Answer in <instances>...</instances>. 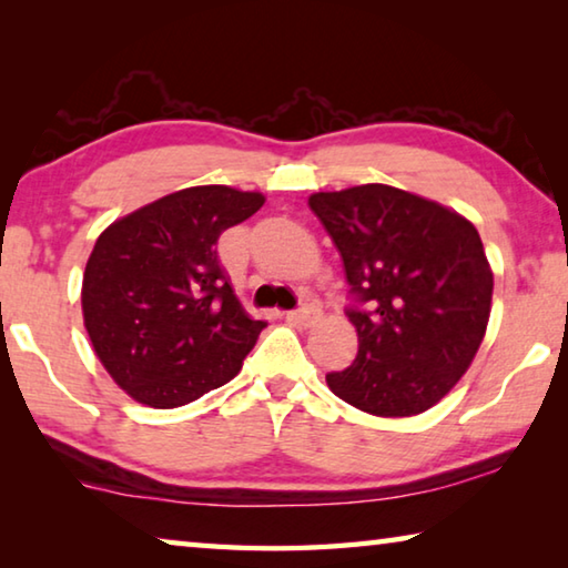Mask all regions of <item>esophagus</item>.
<instances>
[{
	"label": "esophagus",
	"mask_w": 568,
	"mask_h": 568,
	"mask_svg": "<svg viewBox=\"0 0 568 568\" xmlns=\"http://www.w3.org/2000/svg\"><path fill=\"white\" fill-rule=\"evenodd\" d=\"M291 321L297 323V325H305V328H307V325L321 321V307L313 305V303H303L301 307H297V311L291 313Z\"/></svg>",
	"instance_id": "34e87169"
}]
</instances>
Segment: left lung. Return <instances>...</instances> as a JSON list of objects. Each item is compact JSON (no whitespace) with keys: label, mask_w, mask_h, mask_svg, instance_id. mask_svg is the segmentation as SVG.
<instances>
[{"label":"left lung","mask_w":568,"mask_h":568,"mask_svg":"<svg viewBox=\"0 0 568 568\" xmlns=\"http://www.w3.org/2000/svg\"><path fill=\"white\" fill-rule=\"evenodd\" d=\"M307 205L338 247L358 355L325 376L335 396L383 418L416 416L468 371L491 315L494 273L478 230L390 185L315 192Z\"/></svg>","instance_id":"1"}]
</instances>
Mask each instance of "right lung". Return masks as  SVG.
Segmentation results:
<instances>
[{
  "label": "right lung",
  "instance_id": "1",
  "mask_svg": "<svg viewBox=\"0 0 568 568\" xmlns=\"http://www.w3.org/2000/svg\"><path fill=\"white\" fill-rule=\"evenodd\" d=\"M261 192L200 185L112 223L82 277L92 348L122 390L178 408L243 368L263 321H253L217 261V237L263 207Z\"/></svg>",
  "mask_w": 568,
  "mask_h": 568
}]
</instances>
